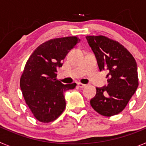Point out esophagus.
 Here are the masks:
<instances>
[{"mask_svg": "<svg viewBox=\"0 0 146 146\" xmlns=\"http://www.w3.org/2000/svg\"><path fill=\"white\" fill-rule=\"evenodd\" d=\"M77 86L79 88H85L86 86V85L85 84H82V83H80V82H79V83H77Z\"/></svg>", "mask_w": 146, "mask_h": 146, "instance_id": "obj_1", "label": "esophagus"}]
</instances>
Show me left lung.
I'll use <instances>...</instances> for the list:
<instances>
[{"label": "left lung", "instance_id": "left-lung-1", "mask_svg": "<svg viewBox=\"0 0 146 146\" xmlns=\"http://www.w3.org/2000/svg\"><path fill=\"white\" fill-rule=\"evenodd\" d=\"M100 71L108 70V86L96 88L91 105L97 113L112 116L121 113L138 87L136 60L123 45L103 36H86Z\"/></svg>", "mask_w": 146, "mask_h": 146}]
</instances>
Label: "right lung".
I'll use <instances>...</instances> for the list:
<instances>
[{
	"label": "right lung",
	"mask_w": 146,
	"mask_h": 146,
	"mask_svg": "<svg viewBox=\"0 0 146 146\" xmlns=\"http://www.w3.org/2000/svg\"><path fill=\"white\" fill-rule=\"evenodd\" d=\"M80 42L76 36L50 39L39 45L28 58L20 78V88L28 108L38 121H55L66 108L64 93L76 83L56 79L61 61Z\"/></svg>",
	"instance_id": "right-lung-1"
}]
</instances>
